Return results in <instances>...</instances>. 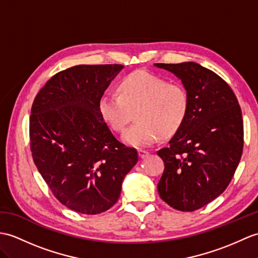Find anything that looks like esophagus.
Returning <instances> with one entry per match:
<instances>
[{"mask_svg":"<svg viewBox=\"0 0 258 258\" xmlns=\"http://www.w3.org/2000/svg\"><path fill=\"white\" fill-rule=\"evenodd\" d=\"M139 155H140L141 158H145V157H147L148 155H149V152H148V151H145V149H140V151H139Z\"/></svg>","mask_w":258,"mask_h":258,"instance_id":"obj_1","label":"esophagus"}]
</instances>
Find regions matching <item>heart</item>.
<instances>
[{"label": "heart", "mask_w": 258, "mask_h": 258, "mask_svg": "<svg viewBox=\"0 0 258 258\" xmlns=\"http://www.w3.org/2000/svg\"><path fill=\"white\" fill-rule=\"evenodd\" d=\"M118 91L102 95L99 109L114 132L124 131L135 113L137 122L123 134V141L130 146L146 147L160 135L176 134L189 114L187 89L145 70L127 75L119 82Z\"/></svg>", "instance_id": "heart-1"}]
</instances>
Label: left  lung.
<instances>
[{
	"label": "left lung",
	"instance_id": "1",
	"mask_svg": "<svg viewBox=\"0 0 258 258\" xmlns=\"http://www.w3.org/2000/svg\"><path fill=\"white\" fill-rule=\"evenodd\" d=\"M155 66L179 78L190 97L187 119L157 152L165 164L158 192L171 208L191 212L218 198L234 176L244 145L241 106L222 78L199 63Z\"/></svg>",
	"mask_w": 258,
	"mask_h": 258
}]
</instances>
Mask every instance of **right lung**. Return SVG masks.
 <instances>
[{
    "instance_id": "right-lung-1",
    "label": "right lung",
    "mask_w": 258,
    "mask_h": 258,
    "mask_svg": "<svg viewBox=\"0 0 258 258\" xmlns=\"http://www.w3.org/2000/svg\"><path fill=\"white\" fill-rule=\"evenodd\" d=\"M122 64H79L52 76L39 90L29 117L34 163L59 202L99 214L118 200L126 173L139 160L118 142L99 102Z\"/></svg>"
}]
</instances>
